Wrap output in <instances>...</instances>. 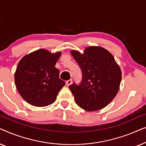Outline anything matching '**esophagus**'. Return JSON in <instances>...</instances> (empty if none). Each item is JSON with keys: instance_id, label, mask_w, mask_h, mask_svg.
I'll return each mask as SVG.
<instances>
[{"instance_id": "34e87169", "label": "esophagus", "mask_w": 146, "mask_h": 146, "mask_svg": "<svg viewBox=\"0 0 146 146\" xmlns=\"http://www.w3.org/2000/svg\"><path fill=\"white\" fill-rule=\"evenodd\" d=\"M72 80H67L66 82V84L67 86H69L70 85L72 84Z\"/></svg>"}]
</instances>
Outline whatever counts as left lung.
<instances>
[{"instance_id":"1","label":"left lung","mask_w":146,"mask_h":146,"mask_svg":"<svg viewBox=\"0 0 146 146\" xmlns=\"http://www.w3.org/2000/svg\"><path fill=\"white\" fill-rule=\"evenodd\" d=\"M80 67L82 80L69 88L75 101L84 110L97 111L111 102L119 90L121 72L113 55L100 46L86 48L84 53L70 52Z\"/></svg>"}]
</instances>
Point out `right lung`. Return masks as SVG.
Returning <instances> with one entry per match:
<instances>
[{
	"instance_id": "add662e5",
	"label": "right lung",
	"mask_w": 146,
	"mask_h": 146,
	"mask_svg": "<svg viewBox=\"0 0 146 146\" xmlns=\"http://www.w3.org/2000/svg\"><path fill=\"white\" fill-rule=\"evenodd\" d=\"M61 54V52L51 53L46 49H39L19 61L15 73V85L27 102L44 107L56 100L65 85L59 78L58 69L55 68Z\"/></svg>"
}]
</instances>
